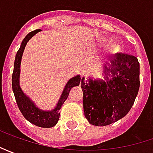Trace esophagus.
Masks as SVG:
<instances>
[{"label":"esophagus","instance_id":"obj_1","mask_svg":"<svg viewBox=\"0 0 153 153\" xmlns=\"http://www.w3.org/2000/svg\"><path fill=\"white\" fill-rule=\"evenodd\" d=\"M88 73V70L87 68H82V69L80 70V75H81L82 76H86Z\"/></svg>","mask_w":153,"mask_h":153}]
</instances>
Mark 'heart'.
<instances>
[{"label": "heart", "instance_id": "heart-1", "mask_svg": "<svg viewBox=\"0 0 153 153\" xmlns=\"http://www.w3.org/2000/svg\"><path fill=\"white\" fill-rule=\"evenodd\" d=\"M110 42V39L107 37H102L99 40V45L100 46H106ZM121 49V46L118 42H111L108 46V52L111 54H116Z\"/></svg>", "mask_w": 153, "mask_h": 153}]
</instances>
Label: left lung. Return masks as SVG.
I'll list each match as a JSON object with an SVG mask.
<instances>
[{"label": "left lung", "mask_w": 153, "mask_h": 153, "mask_svg": "<svg viewBox=\"0 0 153 153\" xmlns=\"http://www.w3.org/2000/svg\"><path fill=\"white\" fill-rule=\"evenodd\" d=\"M102 78H82L84 116L92 125L106 126L124 117L140 88V64L136 57L117 53L101 67Z\"/></svg>", "instance_id": "1"}]
</instances>
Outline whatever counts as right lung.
Listing matches in <instances>:
<instances>
[{
  "instance_id": "obj_1",
  "label": "right lung",
  "mask_w": 153,
  "mask_h": 153,
  "mask_svg": "<svg viewBox=\"0 0 153 153\" xmlns=\"http://www.w3.org/2000/svg\"><path fill=\"white\" fill-rule=\"evenodd\" d=\"M40 31H42V30H36L34 31L30 32L22 41L20 48L15 56L13 73V77H12V86H13V91L14 94L16 102L18 104V106L20 110L21 113L25 117V118L34 125H36L41 128H52V127L55 126L59 119V114H60L59 110L61 108L62 105L65 103L68 98L71 89L74 87L79 86L82 79H81L80 75H76V76L69 80L65 86L61 93V95L55 106L52 110H48V111L39 108L36 105V103L22 90L20 83H19L22 56H23L27 42L32 38L36 34H37Z\"/></svg>"
}]
</instances>
